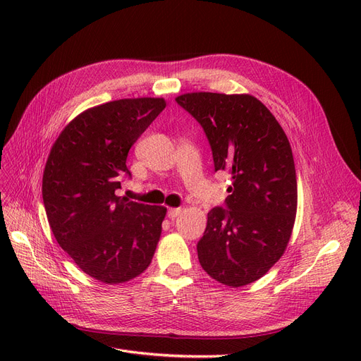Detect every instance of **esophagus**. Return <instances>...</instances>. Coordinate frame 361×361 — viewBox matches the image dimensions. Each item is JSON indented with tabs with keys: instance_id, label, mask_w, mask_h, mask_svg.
Instances as JSON below:
<instances>
[{
	"instance_id": "obj_1",
	"label": "esophagus",
	"mask_w": 361,
	"mask_h": 361,
	"mask_svg": "<svg viewBox=\"0 0 361 361\" xmlns=\"http://www.w3.org/2000/svg\"><path fill=\"white\" fill-rule=\"evenodd\" d=\"M180 212H181L180 207H171V209H168V218L174 219V218H177L180 215Z\"/></svg>"
}]
</instances>
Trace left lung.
<instances>
[{
    "label": "left lung",
    "mask_w": 361,
    "mask_h": 361,
    "mask_svg": "<svg viewBox=\"0 0 361 361\" xmlns=\"http://www.w3.org/2000/svg\"><path fill=\"white\" fill-rule=\"evenodd\" d=\"M176 101L203 127L215 171L231 174L226 207L207 214L199 262L224 286H247L279 260L293 233L297 178L290 142L252 94L195 92Z\"/></svg>",
    "instance_id": "left-lung-1"
}]
</instances>
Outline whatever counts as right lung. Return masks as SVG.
<instances>
[{
    "mask_svg": "<svg viewBox=\"0 0 361 361\" xmlns=\"http://www.w3.org/2000/svg\"><path fill=\"white\" fill-rule=\"evenodd\" d=\"M166 106L162 98L118 99L89 108L55 140L42 197L52 234L78 267L123 283L150 264L166 207L117 196L130 147Z\"/></svg>",
    "mask_w": 361,
    "mask_h": 361,
    "instance_id": "obj_1",
    "label": "right lung"
}]
</instances>
